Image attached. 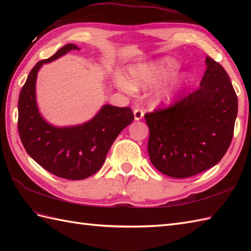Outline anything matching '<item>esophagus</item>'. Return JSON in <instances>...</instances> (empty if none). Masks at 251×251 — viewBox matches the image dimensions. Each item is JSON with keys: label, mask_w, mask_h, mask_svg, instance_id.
<instances>
[{"label": "esophagus", "mask_w": 251, "mask_h": 251, "mask_svg": "<svg viewBox=\"0 0 251 251\" xmlns=\"http://www.w3.org/2000/svg\"><path fill=\"white\" fill-rule=\"evenodd\" d=\"M134 115H135V120L136 121H139V120L142 119L143 115H145V111H143L140 108H136L134 110Z\"/></svg>", "instance_id": "1"}]
</instances>
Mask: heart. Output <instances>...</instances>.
<instances>
[{"label": "heart", "instance_id": "heart-1", "mask_svg": "<svg viewBox=\"0 0 251 251\" xmlns=\"http://www.w3.org/2000/svg\"><path fill=\"white\" fill-rule=\"evenodd\" d=\"M177 68V63L172 59H167L152 65H141L129 69L128 71V83L124 78H117V85L124 90L137 89V88H148L154 86L164 81L165 78L172 74ZM178 84L173 83L167 86L159 89L156 97L159 100H169L176 93Z\"/></svg>", "mask_w": 251, "mask_h": 251}]
</instances>
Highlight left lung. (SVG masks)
Returning a JSON list of instances; mask_svg holds the SVG:
<instances>
[{
	"instance_id": "1",
	"label": "left lung",
	"mask_w": 251,
	"mask_h": 251,
	"mask_svg": "<svg viewBox=\"0 0 251 251\" xmlns=\"http://www.w3.org/2000/svg\"><path fill=\"white\" fill-rule=\"evenodd\" d=\"M206 66L199 88L145 114L151 163L169 177L188 178L211 168L232 142L236 93L219 62L207 56Z\"/></svg>"
}]
</instances>
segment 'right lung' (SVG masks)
<instances>
[{
  "mask_svg": "<svg viewBox=\"0 0 251 251\" xmlns=\"http://www.w3.org/2000/svg\"><path fill=\"white\" fill-rule=\"evenodd\" d=\"M74 50H78L74 44L63 46L32 69L19 95L18 132L26 153L47 172L63 179L82 180L101 168L116 137L134 121V113L128 106L105 104L83 125L58 128L45 122L35 101L37 71L43 63Z\"/></svg>",
  "mask_w": 251,
  "mask_h": 251,
  "instance_id": "1",
  "label": "right lung"
}]
</instances>
